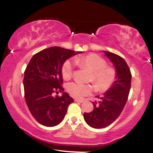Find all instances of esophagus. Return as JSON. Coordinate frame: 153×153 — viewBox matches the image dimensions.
Here are the masks:
<instances>
[{
	"instance_id": "34e87169",
	"label": "esophagus",
	"mask_w": 153,
	"mask_h": 153,
	"mask_svg": "<svg viewBox=\"0 0 153 153\" xmlns=\"http://www.w3.org/2000/svg\"><path fill=\"white\" fill-rule=\"evenodd\" d=\"M74 101H75V102H79V103H82V102H83V100L78 99H75Z\"/></svg>"
}]
</instances>
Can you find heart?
<instances>
[{
    "mask_svg": "<svg viewBox=\"0 0 153 153\" xmlns=\"http://www.w3.org/2000/svg\"><path fill=\"white\" fill-rule=\"evenodd\" d=\"M75 62L92 72L91 80L94 81L96 89L99 91H106L109 89L117 78V73L113 68L106 66V62L101 56L90 54L82 57H78ZM73 64L67 60L62 68V75L65 80H69L73 75ZM95 90L92 84H83L78 82H72L67 85V91L70 95L76 99L91 94Z\"/></svg>",
    "mask_w": 153,
    "mask_h": 153,
    "instance_id": "obj_1",
    "label": "heart"
}]
</instances>
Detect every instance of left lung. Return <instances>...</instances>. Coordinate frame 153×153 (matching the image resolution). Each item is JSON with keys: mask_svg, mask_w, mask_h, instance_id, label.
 Returning <instances> with one entry per match:
<instances>
[{"mask_svg": "<svg viewBox=\"0 0 153 153\" xmlns=\"http://www.w3.org/2000/svg\"><path fill=\"white\" fill-rule=\"evenodd\" d=\"M103 52L113 63L117 78L102 96H96L99 100L98 102H92L94 109L90 113L83 114L85 122L95 129L108 127L118 118L127 103L131 88V75L126 61L114 53Z\"/></svg>", "mask_w": 153, "mask_h": 153, "instance_id": "8db88e82", "label": "left lung"}]
</instances>
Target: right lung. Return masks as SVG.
Listing matches in <instances>:
<instances>
[{"mask_svg": "<svg viewBox=\"0 0 153 153\" xmlns=\"http://www.w3.org/2000/svg\"><path fill=\"white\" fill-rule=\"evenodd\" d=\"M82 52L52 47L35 54L24 72V96L34 118L42 125L54 127L65 118L68 107L74 102L63 92L62 68L68 59ZM62 93L54 97V92Z\"/></svg>", "mask_w": 153, "mask_h": 153, "instance_id": "right-lung-1", "label": "right lung"}]
</instances>
